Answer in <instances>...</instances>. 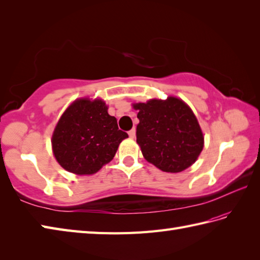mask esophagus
<instances>
[{
	"label": "esophagus",
	"instance_id": "esophagus-1",
	"mask_svg": "<svg viewBox=\"0 0 260 260\" xmlns=\"http://www.w3.org/2000/svg\"><path fill=\"white\" fill-rule=\"evenodd\" d=\"M128 134H129V137L131 138V139H134V138L136 137V129H135V128L131 129V130L128 132Z\"/></svg>",
	"mask_w": 260,
	"mask_h": 260
}]
</instances>
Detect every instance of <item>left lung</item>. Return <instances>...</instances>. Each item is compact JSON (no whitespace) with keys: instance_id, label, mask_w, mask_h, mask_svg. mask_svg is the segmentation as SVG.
<instances>
[{"instance_id":"obj_1","label":"left lung","mask_w":260,"mask_h":260,"mask_svg":"<svg viewBox=\"0 0 260 260\" xmlns=\"http://www.w3.org/2000/svg\"><path fill=\"white\" fill-rule=\"evenodd\" d=\"M137 142L143 157L166 172H180L191 166L204 148L197 119L186 103L170 96L166 101L137 103Z\"/></svg>"}]
</instances>
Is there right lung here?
<instances>
[{"label": "right lung", "mask_w": 260, "mask_h": 260, "mask_svg": "<svg viewBox=\"0 0 260 260\" xmlns=\"http://www.w3.org/2000/svg\"><path fill=\"white\" fill-rule=\"evenodd\" d=\"M128 138L101 100L74 101L62 114L53 136L54 157L77 175H92L113 159L120 142Z\"/></svg>", "instance_id": "right-lung-1"}]
</instances>
